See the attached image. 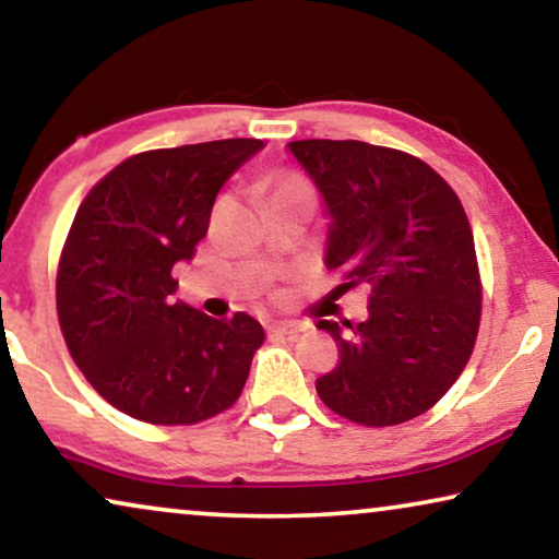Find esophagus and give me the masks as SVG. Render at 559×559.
<instances>
[{
  "label": "esophagus",
  "instance_id": "obj_1",
  "mask_svg": "<svg viewBox=\"0 0 559 559\" xmlns=\"http://www.w3.org/2000/svg\"><path fill=\"white\" fill-rule=\"evenodd\" d=\"M266 331H270V335H287V338H295L297 333L305 331V325H300V323H270V325H266Z\"/></svg>",
  "mask_w": 559,
  "mask_h": 559
}]
</instances>
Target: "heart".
<instances>
[{
	"label": "heart",
	"mask_w": 559,
	"mask_h": 559,
	"mask_svg": "<svg viewBox=\"0 0 559 559\" xmlns=\"http://www.w3.org/2000/svg\"><path fill=\"white\" fill-rule=\"evenodd\" d=\"M287 188H300V186H287Z\"/></svg>",
	"instance_id": "1"
}]
</instances>
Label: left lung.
I'll use <instances>...</instances> for the list:
<instances>
[{"instance_id": "1", "label": "left lung", "mask_w": 559, "mask_h": 559, "mask_svg": "<svg viewBox=\"0 0 559 559\" xmlns=\"http://www.w3.org/2000/svg\"><path fill=\"white\" fill-rule=\"evenodd\" d=\"M287 150L331 218L325 266L371 289L369 318L346 332L320 320L341 361L316 381L335 415L369 427L407 423L440 402L476 346L480 277L453 188L407 152L356 140Z\"/></svg>"}]
</instances>
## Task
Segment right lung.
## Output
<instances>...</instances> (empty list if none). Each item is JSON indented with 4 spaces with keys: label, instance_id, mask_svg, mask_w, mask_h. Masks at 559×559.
Returning <instances> with one entry per match:
<instances>
[{
    "label": "right lung",
    "instance_id": "right-lung-1",
    "mask_svg": "<svg viewBox=\"0 0 559 559\" xmlns=\"http://www.w3.org/2000/svg\"><path fill=\"white\" fill-rule=\"evenodd\" d=\"M264 147L218 140L152 150L98 180L75 213L56 282L73 361L111 407L152 425H195L231 407L264 328L175 300L224 182Z\"/></svg>",
    "mask_w": 559,
    "mask_h": 559
}]
</instances>
